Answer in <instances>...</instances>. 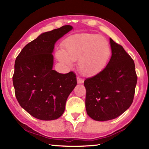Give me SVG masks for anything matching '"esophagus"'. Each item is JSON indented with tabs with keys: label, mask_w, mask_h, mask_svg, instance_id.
I'll list each match as a JSON object with an SVG mask.
<instances>
[{
	"label": "esophagus",
	"mask_w": 149,
	"mask_h": 149,
	"mask_svg": "<svg viewBox=\"0 0 149 149\" xmlns=\"http://www.w3.org/2000/svg\"><path fill=\"white\" fill-rule=\"evenodd\" d=\"M77 81L78 84H83L84 83V79L78 77H77Z\"/></svg>",
	"instance_id": "obj_1"
}]
</instances>
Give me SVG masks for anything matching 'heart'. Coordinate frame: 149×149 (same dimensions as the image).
<instances>
[{"label":"heart","instance_id":"1","mask_svg":"<svg viewBox=\"0 0 149 149\" xmlns=\"http://www.w3.org/2000/svg\"><path fill=\"white\" fill-rule=\"evenodd\" d=\"M64 51L58 50L60 62L71 65L78 60V68L84 76L92 77L105 68L111 56V47L105 38L95 34H79L68 37L63 43Z\"/></svg>","mask_w":149,"mask_h":149}]
</instances>
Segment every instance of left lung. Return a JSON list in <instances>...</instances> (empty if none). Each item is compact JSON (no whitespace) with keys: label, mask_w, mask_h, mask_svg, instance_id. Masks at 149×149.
<instances>
[{"label":"left lung","mask_w":149,"mask_h":149,"mask_svg":"<svg viewBox=\"0 0 149 149\" xmlns=\"http://www.w3.org/2000/svg\"><path fill=\"white\" fill-rule=\"evenodd\" d=\"M111 57L106 68L84 82L88 115L97 121L115 119L132 103L137 83L133 59L111 38Z\"/></svg>","instance_id":"1"}]
</instances>
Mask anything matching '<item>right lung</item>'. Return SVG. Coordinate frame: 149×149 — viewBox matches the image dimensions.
Listing matches in <instances>:
<instances>
[{"mask_svg":"<svg viewBox=\"0 0 149 149\" xmlns=\"http://www.w3.org/2000/svg\"><path fill=\"white\" fill-rule=\"evenodd\" d=\"M72 29L66 25L41 34L24 47L15 60L13 76L15 95L20 106L34 118H59L77 85L73 72L60 74L52 70L55 43Z\"/></svg>","mask_w":149,"mask_h":149,"instance_id":"obj_1","label":"right lung"}]
</instances>
